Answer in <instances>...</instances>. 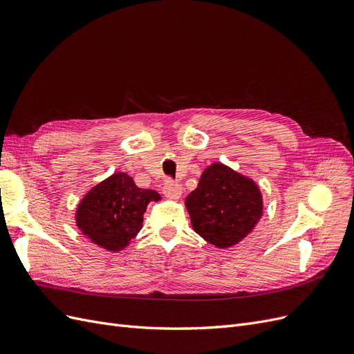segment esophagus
Listing matches in <instances>:
<instances>
[{"instance_id": "1", "label": "esophagus", "mask_w": 354, "mask_h": 354, "mask_svg": "<svg viewBox=\"0 0 354 354\" xmlns=\"http://www.w3.org/2000/svg\"><path fill=\"white\" fill-rule=\"evenodd\" d=\"M162 194L168 198V199H180L181 194H183V189L178 183H174V181H167L164 189H162Z\"/></svg>"}]
</instances>
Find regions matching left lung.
<instances>
[{
    "label": "left lung",
    "instance_id": "left-lung-1",
    "mask_svg": "<svg viewBox=\"0 0 354 354\" xmlns=\"http://www.w3.org/2000/svg\"><path fill=\"white\" fill-rule=\"evenodd\" d=\"M185 205L194 230L220 250L238 245L263 217L259 185L221 162L203 169Z\"/></svg>",
    "mask_w": 354,
    "mask_h": 354
}]
</instances>
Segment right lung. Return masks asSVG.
Here are the masks:
<instances>
[{
	"mask_svg": "<svg viewBox=\"0 0 354 354\" xmlns=\"http://www.w3.org/2000/svg\"><path fill=\"white\" fill-rule=\"evenodd\" d=\"M158 201V192L137 187L133 177L125 173H113L82 196L75 211V223L94 245L120 252L142 230L149 202Z\"/></svg>",
	"mask_w": 354,
	"mask_h": 354,
	"instance_id": "right-lung-1",
	"label": "right lung"
}]
</instances>
